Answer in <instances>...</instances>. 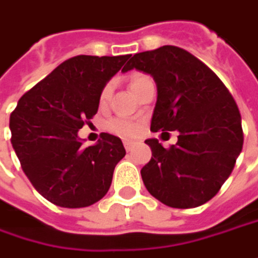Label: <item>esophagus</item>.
I'll return each instance as SVG.
<instances>
[{
    "instance_id": "1",
    "label": "esophagus",
    "mask_w": 258,
    "mask_h": 258,
    "mask_svg": "<svg viewBox=\"0 0 258 258\" xmlns=\"http://www.w3.org/2000/svg\"><path fill=\"white\" fill-rule=\"evenodd\" d=\"M133 146H134V142H131V140H125V142H124V147H125L127 152H130V150L133 149Z\"/></svg>"
}]
</instances>
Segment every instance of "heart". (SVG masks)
I'll return each instance as SVG.
<instances>
[{
	"label": "heart",
	"mask_w": 258,
	"mask_h": 258,
	"mask_svg": "<svg viewBox=\"0 0 258 258\" xmlns=\"http://www.w3.org/2000/svg\"><path fill=\"white\" fill-rule=\"evenodd\" d=\"M152 79L146 74H142V73H136L130 77V89L133 90V93L136 95L144 84L150 83ZM112 93V84L108 83L105 84V87L102 89L100 92V103H106L108 99ZM106 130L109 133H112L115 136H119V137H134L137 133H139V124L137 122H133L130 119H122V118H115V119H111L108 124H106Z\"/></svg>",
	"instance_id": "1"
}]
</instances>
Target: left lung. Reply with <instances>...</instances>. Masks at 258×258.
Segmentation results:
<instances>
[{
    "mask_svg": "<svg viewBox=\"0 0 258 258\" xmlns=\"http://www.w3.org/2000/svg\"><path fill=\"white\" fill-rule=\"evenodd\" d=\"M133 69L150 74L158 87L150 130L178 133L176 144L168 149L158 139L144 142L152 149V159L142 168L146 188L169 207L205 205L218 194L242 150L236 102L212 70L178 46L136 53L124 71Z\"/></svg>",
    "mask_w": 258,
    "mask_h": 258,
    "instance_id": "8db88e82",
    "label": "left lung"
}]
</instances>
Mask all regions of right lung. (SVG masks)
I'll return each mask as SVG.
<instances>
[{
	"instance_id": "obj_1",
	"label": "right lung",
	"mask_w": 258,
	"mask_h": 258,
	"mask_svg": "<svg viewBox=\"0 0 258 258\" xmlns=\"http://www.w3.org/2000/svg\"><path fill=\"white\" fill-rule=\"evenodd\" d=\"M128 58L73 56L26 92L11 112V144L22 169L53 205L87 207L111 187L125 156L121 139L102 133L98 143L84 146L77 133L96 115L102 89Z\"/></svg>"
}]
</instances>
